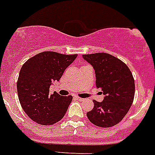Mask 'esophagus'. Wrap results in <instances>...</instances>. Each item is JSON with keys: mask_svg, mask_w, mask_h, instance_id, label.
Returning a JSON list of instances; mask_svg holds the SVG:
<instances>
[{"mask_svg": "<svg viewBox=\"0 0 155 155\" xmlns=\"http://www.w3.org/2000/svg\"><path fill=\"white\" fill-rule=\"evenodd\" d=\"M75 98L76 100H78V101H84V99H83V98H80V97H75Z\"/></svg>", "mask_w": 155, "mask_h": 155, "instance_id": "obj_1", "label": "esophagus"}]
</instances>
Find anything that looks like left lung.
<instances>
[{
	"label": "left lung",
	"instance_id": "1",
	"mask_svg": "<svg viewBox=\"0 0 155 155\" xmlns=\"http://www.w3.org/2000/svg\"><path fill=\"white\" fill-rule=\"evenodd\" d=\"M83 58L93 67L96 86L104 95L101 102L87 113L88 120L100 127L117 125L129 112L134 101V80L125 63L107 53L84 54Z\"/></svg>",
	"mask_w": 155,
	"mask_h": 155
}]
</instances>
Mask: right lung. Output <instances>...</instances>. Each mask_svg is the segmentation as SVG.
Masks as SVG:
<instances>
[{"mask_svg":"<svg viewBox=\"0 0 155 155\" xmlns=\"http://www.w3.org/2000/svg\"><path fill=\"white\" fill-rule=\"evenodd\" d=\"M77 54L53 51L39 53L28 59L21 68L18 83V98L23 110L38 124L53 125L64 117L72 97L50 94L53 81H58Z\"/></svg>","mask_w":155,"mask_h":155,"instance_id":"right-lung-1","label":"right lung"}]
</instances>
